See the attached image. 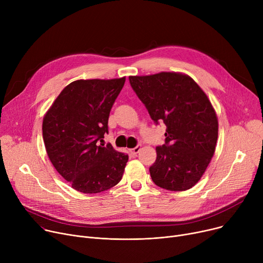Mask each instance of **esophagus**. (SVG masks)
<instances>
[{"label": "esophagus", "mask_w": 263, "mask_h": 263, "mask_svg": "<svg viewBox=\"0 0 263 263\" xmlns=\"http://www.w3.org/2000/svg\"><path fill=\"white\" fill-rule=\"evenodd\" d=\"M142 149V146L141 145H137L136 147H134V148H132V149H130V153H131V155L132 156H136L137 154L140 153V150Z\"/></svg>", "instance_id": "esophagus-1"}]
</instances>
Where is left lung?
<instances>
[{
	"label": "left lung",
	"instance_id": "8db88e82",
	"mask_svg": "<svg viewBox=\"0 0 263 263\" xmlns=\"http://www.w3.org/2000/svg\"><path fill=\"white\" fill-rule=\"evenodd\" d=\"M130 84L155 122L166 126L165 144L156 148L149 172L170 191H186L204 174L214 155L218 121L208 96L190 76L159 72L131 76Z\"/></svg>",
	"mask_w": 263,
	"mask_h": 263
}]
</instances>
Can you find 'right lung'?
<instances>
[{"label":"right lung","mask_w":263,"mask_h":263,"mask_svg":"<svg viewBox=\"0 0 263 263\" xmlns=\"http://www.w3.org/2000/svg\"><path fill=\"white\" fill-rule=\"evenodd\" d=\"M126 77L77 80L54 100L43 120L47 155L72 189L96 194L115 186L122 178L128 155L110 144L98 145L108 133L107 121Z\"/></svg>","instance_id":"obj_1"}]
</instances>
